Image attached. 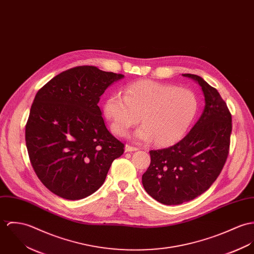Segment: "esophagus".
I'll return each instance as SVG.
<instances>
[{"instance_id":"esophagus-1","label":"esophagus","mask_w":254,"mask_h":254,"mask_svg":"<svg viewBox=\"0 0 254 254\" xmlns=\"http://www.w3.org/2000/svg\"><path fill=\"white\" fill-rule=\"evenodd\" d=\"M125 150H126V152H133V151H137L138 148H137V147L130 146V145H126Z\"/></svg>"}]
</instances>
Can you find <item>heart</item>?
I'll list each match as a JSON object with an SVG mask.
<instances>
[{
	"instance_id": "heart-1",
	"label": "heart",
	"mask_w": 254,
	"mask_h": 254,
	"mask_svg": "<svg viewBox=\"0 0 254 254\" xmlns=\"http://www.w3.org/2000/svg\"><path fill=\"white\" fill-rule=\"evenodd\" d=\"M197 109V96L191 89L150 80L127 85L124 95L113 93L104 103V114L116 134L126 135L141 120L135 139H155L160 145L180 139Z\"/></svg>"
}]
</instances>
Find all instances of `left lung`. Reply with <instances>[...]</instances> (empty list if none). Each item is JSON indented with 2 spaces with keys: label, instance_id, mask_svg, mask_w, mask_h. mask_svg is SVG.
<instances>
[{
  "label": "left lung",
  "instance_id": "8db88e82",
  "mask_svg": "<svg viewBox=\"0 0 254 254\" xmlns=\"http://www.w3.org/2000/svg\"><path fill=\"white\" fill-rule=\"evenodd\" d=\"M200 85L204 109L190 132L169 148L151 150V164L142 175L146 192L164 204H180L205 192L225 165L232 116L216 88L202 78L183 74Z\"/></svg>",
  "mask_w": 254,
  "mask_h": 254
}]
</instances>
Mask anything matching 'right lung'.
I'll return each mask as SVG.
<instances>
[{
    "label": "right lung",
    "mask_w": 254,
    "mask_h": 254,
    "mask_svg": "<svg viewBox=\"0 0 254 254\" xmlns=\"http://www.w3.org/2000/svg\"><path fill=\"white\" fill-rule=\"evenodd\" d=\"M125 76L78 66L37 92L25 127L31 165L41 182L66 199H81L104 183L125 144L107 129L100 96Z\"/></svg>",
    "instance_id": "right-lung-1"
}]
</instances>
